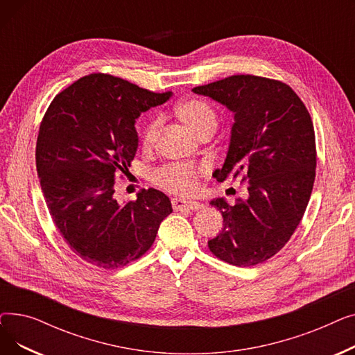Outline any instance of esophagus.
I'll return each mask as SVG.
<instances>
[{"mask_svg":"<svg viewBox=\"0 0 355 355\" xmlns=\"http://www.w3.org/2000/svg\"><path fill=\"white\" fill-rule=\"evenodd\" d=\"M173 207L174 210H182V209H189V210H200L202 209V202L196 201V200H185V198H173Z\"/></svg>","mask_w":355,"mask_h":355,"instance_id":"34e87169","label":"esophagus"}]
</instances>
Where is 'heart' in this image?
<instances>
[{
	"label": "heart",
	"instance_id": "heart-1",
	"mask_svg": "<svg viewBox=\"0 0 355 355\" xmlns=\"http://www.w3.org/2000/svg\"><path fill=\"white\" fill-rule=\"evenodd\" d=\"M177 114L181 121L189 125L194 132L201 137L206 130L216 129L217 126V115L214 109L202 101L191 99L185 101L177 107ZM161 122L158 118L149 122L144 130L142 144L145 149H151L159 135ZM202 168H197L193 165L185 164H170L162 166L157 171L155 180L161 187L170 190L177 194L189 196L198 190V175Z\"/></svg>",
	"mask_w": 355,
	"mask_h": 355
}]
</instances>
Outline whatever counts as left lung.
Masks as SVG:
<instances>
[{
  "label": "left lung",
  "instance_id": "8db88e82",
  "mask_svg": "<svg viewBox=\"0 0 355 355\" xmlns=\"http://www.w3.org/2000/svg\"><path fill=\"white\" fill-rule=\"evenodd\" d=\"M234 115L227 155L217 181L248 180V198L234 206L210 201L223 216V230L210 250L234 266H254L281 250L300 225L312 193L316 149L313 125L302 101L285 83L236 74L197 86Z\"/></svg>",
  "mask_w": 355,
  "mask_h": 355
}]
</instances>
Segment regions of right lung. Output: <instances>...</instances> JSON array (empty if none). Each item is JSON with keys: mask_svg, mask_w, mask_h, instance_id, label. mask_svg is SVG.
<instances>
[{"mask_svg": "<svg viewBox=\"0 0 355 355\" xmlns=\"http://www.w3.org/2000/svg\"><path fill=\"white\" fill-rule=\"evenodd\" d=\"M171 96L95 73L59 93L46 112L35 146L43 196L69 248L90 265L116 269L141 257L173 213L170 198L154 189L135 201L115 197V180L138 149L137 119Z\"/></svg>", "mask_w": 355, "mask_h": 355, "instance_id": "obj_1", "label": "right lung"}]
</instances>
